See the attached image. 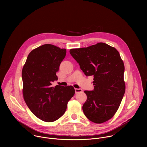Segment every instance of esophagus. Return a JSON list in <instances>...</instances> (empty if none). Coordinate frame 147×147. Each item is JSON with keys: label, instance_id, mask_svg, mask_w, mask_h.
Listing matches in <instances>:
<instances>
[{"label": "esophagus", "instance_id": "1", "mask_svg": "<svg viewBox=\"0 0 147 147\" xmlns=\"http://www.w3.org/2000/svg\"><path fill=\"white\" fill-rule=\"evenodd\" d=\"M75 93L77 94V93H79L82 92V89L75 88Z\"/></svg>", "mask_w": 147, "mask_h": 147}]
</instances>
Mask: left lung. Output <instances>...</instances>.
Wrapping results in <instances>:
<instances>
[{"label": "left lung", "instance_id": "8db88e82", "mask_svg": "<svg viewBox=\"0 0 147 147\" xmlns=\"http://www.w3.org/2000/svg\"><path fill=\"white\" fill-rule=\"evenodd\" d=\"M69 53L86 76H94V90L84 91L87 96L83 106L85 115L96 123L109 120L118 109L125 92V65L119 52L100 42L71 49Z\"/></svg>", "mask_w": 147, "mask_h": 147}]
</instances>
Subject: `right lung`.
I'll use <instances>...</instances> for the list:
<instances>
[{
    "label": "right lung",
    "mask_w": 147,
    "mask_h": 147,
    "mask_svg": "<svg viewBox=\"0 0 147 147\" xmlns=\"http://www.w3.org/2000/svg\"><path fill=\"white\" fill-rule=\"evenodd\" d=\"M65 55V49L45 44L29 53L22 68L25 103L34 115L45 122L61 118L75 94L72 86H52L58 80L56 74Z\"/></svg>",
    "instance_id": "right-lung-1"
}]
</instances>
